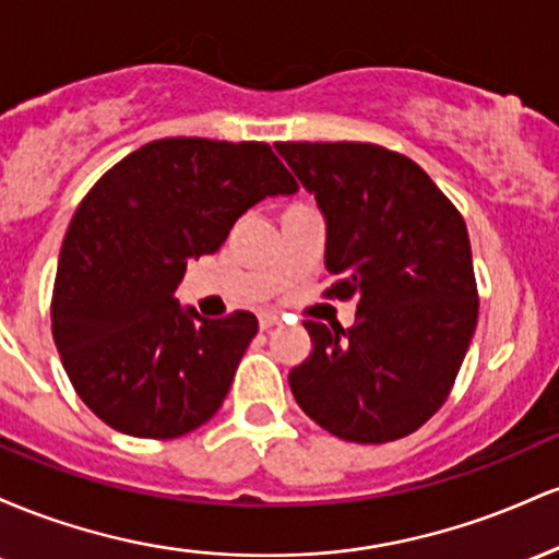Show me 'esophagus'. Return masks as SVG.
Segmentation results:
<instances>
[{"mask_svg": "<svg viewBox=\"0 0 559 559\" xmlns=\"http://www.w3.org/2000/svg\"><path fill=\"white\" fill-rule=\"evenodd\" d=\"M273 325H281V316H275V312H262L260 329L267 331V329H273Z\"/></svg>", "mask_w": 559, "mask_h": 559, "instance_id": "1", "label": "esophagus"}]
</instances>
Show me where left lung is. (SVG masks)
<instances>
[{
	"label": "left lung",
	"instance_id": "left-lung-1",
	"mask_svg": "<svg viewBox=\"0 0 559 559\" xmlns=\"http://www.w3.org/2000/svg\"><path fill=\"white\" fill-rule=\"evenodd\" d=\"M278 155L325 217V297H357L352 329L305 320L288 373L320 428L357 444L402 439L447 402L478 320L463 215L409 157L360 141H286ZM333 328V325H331Z\"/></svg>",
	"mask_w": 559,
	"mask_h": 559
}]
</instances>
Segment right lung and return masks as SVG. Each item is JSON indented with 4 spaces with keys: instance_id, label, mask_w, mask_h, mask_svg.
<instances>
[{
    "instance_id": "obj_1",
    "label": "right lung",
    "mask_w": 559,
    "mask_h": 559,
    "mask_svg": "<svg viewBox=\"0 0 559 559\" xmlns=\"http://www.w3.org/2000/svg\"><path fill=\"white\" fill-rule=\"evenodd\" d=\"M297 189L262 141L189 136L150 141L94 183L62 241L52 336L96 418L139 439H176L213 418L258 318H202L176 288L249 207Z\"/></svg>"
}]
</instances>
